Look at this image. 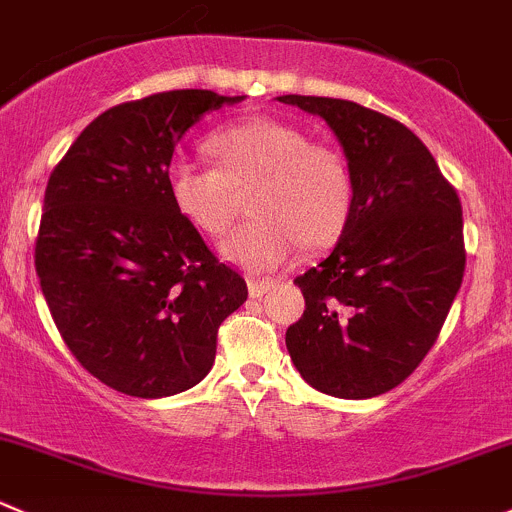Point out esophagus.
<instances>
[{
  "mask_svg": "<svg viewBox=\"0 0 512 512\" xmlns=\"http://www.w3.org/2000/svg\"><path fill=\"white\" fill-rule=\"evenodd\" d=\"M270 287L272 280H265V277H262V280L260 277H250V280H247V292H250V297H262Z\"/></svg>",
  "mask_w": 512,
  "mask_h": 512,
  "instance_id": "34e87169",
  "label": "esophagus"
}]
</instances>
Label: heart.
<instances>
[{"label": "heart", "instance_id": "obj_1", "mask_svg": "<svg viewBox=\"0 0 512 512\" xmlns=\"http://www.w3.org/2000/svg\"><path fill=\"white\" fill-rule=\"evenodd\" d=\"M217 167L177 157L167 167V192L185 222L205 235H222L232 222L237 192L255 187L257 220L220 242V255L237 267L270 272L290 262L302 242L322 247L345 227L352 180L335 150L310 145L305 132L270 117L240 119L210 137Z\"/></svg>", "mask_w": 512, "mask_h": 512}]
</instances>
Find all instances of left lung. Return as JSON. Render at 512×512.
I'll return each mask as SVG.
<instances>
[{
    "instance_id": "obj_1",
    "label": "left lung",
    "mask_w": 512,
    "mask_h": 512,
    "mask_svg": "<svg viewBox=\"0 0 512 512\" xmlns=\"http://www.w3.org/2000/svg\"><path fill=\"white\" fill-rule=\"evenodd\" d=\"M327 122L352 180L330 255L295 285L305 312L285 345L302 380L342 400L398 388L423 362L465 272L463 210L428 147L395 119L350 99L285 94Z\"/></svg>"
}]
</instances>
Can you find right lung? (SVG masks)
Returning a JSON list of instances; mask_svg holds the SVG:
<instances>
[{"label": "right lung", "mask_w": 512, "mask_h": 512, "mask_svg": "<svg viewBox=\"0 0 512 512\" xmlns=\"http://www.w3.org/2000/svg\"><path fill=\"white\" fill-rule=\"evenodd\" d=\"M242 97L175 89L89 122L44 192L34 265L52 320L97 380L170 398L212 370L217 327L247 300L167 192L177 142Z\"/></svg>", "instance_id": "right-lung-1"}]
</instances>
